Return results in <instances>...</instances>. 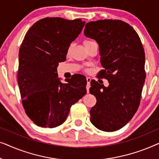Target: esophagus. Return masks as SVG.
I'll return each instance as SVG.
<instances>
[{"label": "esophagus", "mask_w": 159, "mask_h": 159, "mask_svg": "<svg viewBox=\"0 0 159 159\" xmlns=\"http://www.w3.org/2000/svg\"><path fill=\"white\" fill-rule=\"evenodd\" d=\"M90 82H91V78L90 77H87V92L89 93V90H90Z\"/></svg>", "instance_id": "obj_1"}]
</instances>
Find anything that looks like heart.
<instances>
[{"label": "heart", "instance_id": "obj_1", "mask_svg": "<svg viewBox=\"0 0 159 159\" xmlns=\"http://www.w3.org/2000/svg\"><path fill=\"white\" fill-rule=\"evenodd\" d=\"M90 42H93V41H90V40H85L84 41V44H86V43H89Z\"/></svg>", "mask_w": 159, "mask_h": 159}]
</instances>
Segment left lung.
I'll use <instances>...</instances> for the list:
<instances>
[{
  "label": "left lung",
  "mask_w": 159,
  "mask_h": 159,
  "mask_svg": "<svg viewBox=\"0 0 159 159\" xmlns=\"http://www.w3.org/2000/svg\"><path fill=\"white\" fill-rule=\"evenodd\" d=\"M84 34L98 43L104 69L98 77L109 83L106 88L91 81L90 93L97 103L90 110V121L102 131H116L131 120L140 106L146 77L144 48L133 27L119 19L88 22Z\"/></svg>",
  "instance_id": "left-lung-1"
}]
</instances>
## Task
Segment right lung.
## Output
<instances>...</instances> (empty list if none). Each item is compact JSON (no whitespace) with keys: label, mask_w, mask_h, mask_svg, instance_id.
Instances as JSON below:
<instances>
[{"label":"right lung","mask_w":159,"mask_h":159,"mask_svg":"<svg viewBox=\"0 0 159 159\" xmlns=\"http://www.w3.org/2000/svg\"><path fill=\"white\" fill-rule=\"evenodd\" d=\"M84 21L46 17L30 28L19 52L17 80L27 116L41 127H56L68 116L71 106L86 94L87 81L76 75L62 83L58 63L66 61L70 43L81 32Z\"/></svg>","instance_id":"add662e5"}]
</instances>
